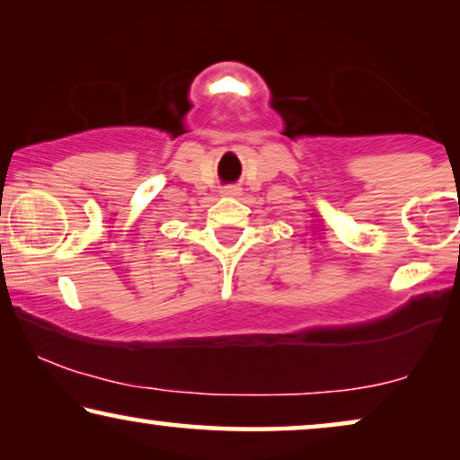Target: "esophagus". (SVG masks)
Wrapping results in <instances>:
<instances>
[{
    "label": "esophagus",
    "instance_id": "esophagus-1",
    "mask_svg": "<svg viewBox=\"0 0 460 460\" xmlns=\"http://www.w3.org/2000/svg\"><path fill=\"white\" fill-rule=\"evenodd\" d=\"M223 196L225 198H237L239 193H242V187H237V185H229V187H223Z\"/></svg>",
    "mask_w": 460,
    "mask_h": 460
}]
</instances>
